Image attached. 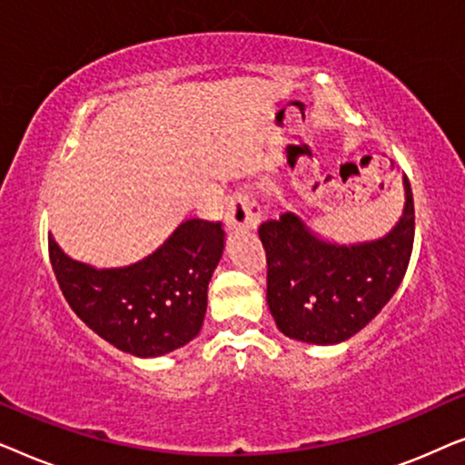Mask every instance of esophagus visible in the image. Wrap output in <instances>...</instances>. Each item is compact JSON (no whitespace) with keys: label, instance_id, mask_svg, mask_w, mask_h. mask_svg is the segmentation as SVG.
I'll return each instance as SVG.
<instances>
[{"label":"esophagus","instance_id":"obj_1","mask_svg":"<svg viewBox=\"0 0 465 465\" xmlns=\"http://www.w3.org/2000/svg\"><path fill=\"white\" fill-rule=\"evenodd\" d=\"M226 215L231 226L256 228L262 220V207L247 190H237L226 199Z\"/></svg>","mask_w":465,"mask_h":465}]
</instances>
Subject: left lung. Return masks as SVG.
<instances>
[{
    "label": "left lung",
    "mask_w": 465,
    "mask_h": 465,
    "mask_svg": "<svg viewBox=\"0 0 465 465\" xmlns=\"http://www.w3.org/2000/svg\"><path fill=\"white\" fill-rule=\"evenodd\" d=\"M404 190L402 218L387 237L371 243H326L290 212L260 224L266 302L285 336L334 345L351 339L390 302L415 241V203L406 177Z\"/></svg>",
    "instance_id": "left-lung-1"
}]
</instances>
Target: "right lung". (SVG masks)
I'll use <instances>...</instances> for the list:
<instances>
[{
	"mask_svg": "<svg viewBox=\"0 0 465 465\" xmlns=\"http://www.w3.org/2000/svg\"><path fill=\"white\" fill-rule=\"evenodd\" d=\"M224 250L222 222L186 220L142 262L93 269L48 237L50 264L74 313L120 351L156 358L201 332L207 285Z\"/></svg>",
	"mask_w": 465,
	"mask_h": 465,
	"instance_id": "obj_1",
	"label": "right lung"
}]
</instances>
